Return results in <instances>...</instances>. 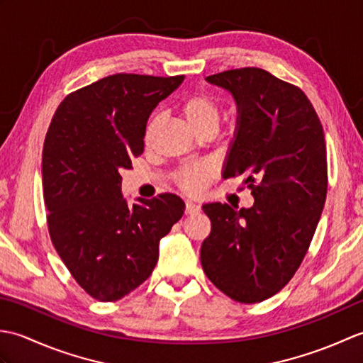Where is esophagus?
<instances>
[{"label": "esophagus", "mask_w": 363, "mask_h": 363, "mask_svg": "<svg viewBox=\"0 0 363 363\" xmlns=\"http://www.w3.org/2000/svg\"><path fill=\"white\" fill-rule=\"evenodd\" d=\"M201 211V206L196 201H186V213L187 215H194L196 212Z\"/></svg>", "instance_id": "esophagus-1"}]
</instances>
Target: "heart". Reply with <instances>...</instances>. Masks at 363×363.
<instances>
[{
  "label": "heart",
  "instance_id": "heart-1",
  "mask_svg": "<svg viewBox=\"0 0 363 363\" xmlns=\"http://www.w3.org/2000/svg\"><path fill=\"white\" fill-rule=\"evenodd\" d=\"M179 112L190 128L198 134L215 133L221 120V106L218 99L206 91H196L181 99ZM157 128V120L151 118L145 129V140L150 142ZM213 168L211 165H198L184 169L177 176L179 186L187 191L201 190L212 179Z\"/></svg>",
  "mask_w": 363,
  "mask_h": 363
}]
</instances>
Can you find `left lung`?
<instances>
[{"mask_svg": "<svg viewBox=\"0 0 363 363\" xmlns=\"http://www.w3.org/2000/svg\"><path fill=\"white\" fill-rule=\"evenodd\" d=\"M207 81L237 101V135L223 176H245L254 206H203L212 230L201 265L229 298L260 303L289 284L311 246L328 191L325 133L304 91L262 68H235Z\"/></svg>", "mask_w": 363, "mask_h": 363, "instance_id": "obj_1", "label": "left lung"}]
</instances>
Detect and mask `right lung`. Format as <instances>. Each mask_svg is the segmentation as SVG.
I'll use <instances>...</instances> for the list:
<instances>
[{
  "instance_id": "1",
  "label": "right lung",
  "mask_w": 363,
  "mask_h": 363,
  "mask_svg": "<svg viewBox=\"0 0 363 363\" xmlns=\"http://www.w3.org/2000/svg\"><path fill=\"white\" fill-rule=\"evenodd\" d=\"M182 79L107 76L67 95L46 133L42 176L51 242L74 281L103 303L148 279L159 240L184 213L176 195L128 206L120 189V172L143 152L151 111Z\"/></svg>"
}]
</instances>
